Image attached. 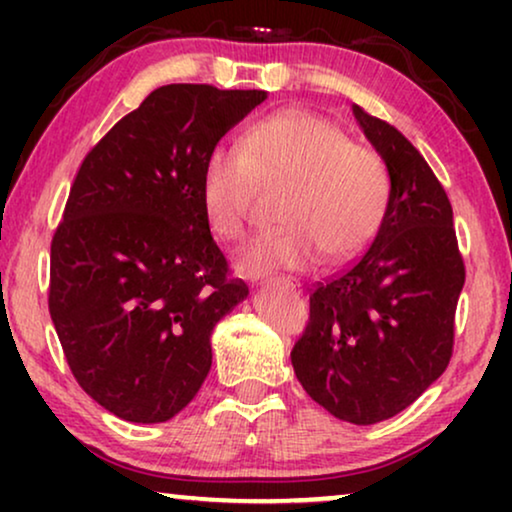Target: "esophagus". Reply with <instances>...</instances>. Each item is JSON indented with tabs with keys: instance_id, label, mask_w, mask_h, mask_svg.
I'll list each match as a JSON object with an SVG mask.
<instances>
[{
	"instance_id": "obj_1",
	"label": "esophagus",
	"mask_w": 512,
	"mask_h": 512,
	"mask_svg": "<svg viewBox=\"0 0 512 512\" xmlns=\"http://www.w3.org/2000/svg\"><path fill=\"white\" fill-rule=\"evenodd\" d=\"M270 284H279V286H284V289H289V291H300V284H296L293 282V279H270Z\"/></svg>"
}]
</instances>
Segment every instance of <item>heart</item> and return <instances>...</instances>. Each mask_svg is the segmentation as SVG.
<instances>
[{
	"mask_svg": "<svg viewBox=\"0 0 512 512\" xmlns=\"http://www.w3.org/2000/svg\"><path fill=\"white\" fill-rule=\"evenodd\" d=\"M258 184L282 186L277 221L237 258L251 275L349 261L384 219L389 179L375 153L312 111L289 109L256 123L240 146H216L202 170L200 200L209 230L226 242L247 230Z\"/></svg>",
	"mask_w": 512,
	"mask_h": 512,
	"instance_id": "heart-1",
	"label": "heart"
}]
</instances>
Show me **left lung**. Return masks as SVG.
<instances>
[{"label":"left lung","instance_id":"8db88e82","mask_svg":"<svg viewBox=\"0 0 512 512\" xmlns=\"http://www.w3.org/2000/svg\"><path fill=\"white\" fill-rule=\"evenodd\" d=\"M352 111L387 165V212L366 254L314 289L291 363L312 401L366 426L398 415L445 373L466 272L436 174L394 125Z\"/></svg>","mask_w":512,"mask_h":512}]
</instances>
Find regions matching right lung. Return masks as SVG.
I'll return each mask as SVG.
<instances>
[{"instance_id": "add662e5", "label": "right lung", "mask_w": 512, "mask_h": 512, "mask_svg": "<svg viewBox=\"0 0 512 512\" xmlns=\"http://www.w3.org/2000/svg\"><path fill=\"white\" fill-rule=\"evenodd\" d=\"M268 93L172 83L88 153L51 244L48 310L86 394L135 424L172 419L212 368V331L249 289L205 221L209 151Z\"/></svg>"}]
</instances>
